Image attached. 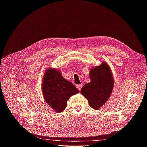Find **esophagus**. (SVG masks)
<instances>
[{"mask_svg": "<svg viewBox=\"0 0 147 147\" xmlns=\"http://www.w3.org/2000/svg\"><path fill=\"white\" fill-rule=\"evenodd\" d=\"M82 86H83L82 84H80V85H76V87L79 90H81V89H82Z\"/></svg>", "mask_w": 147, "mask_h": 147, "instance_id": "esophagus-1", "label": "esophagus"}]
</instances>
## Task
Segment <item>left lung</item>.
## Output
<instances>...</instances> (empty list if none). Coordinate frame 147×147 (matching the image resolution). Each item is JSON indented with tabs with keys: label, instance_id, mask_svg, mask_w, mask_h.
Listing matches in <instances>:
<instances>
[{
	"label": "left lung",
	"instance_id": "1",
	"mask_svg": "<svg viewBox=\"0 0 147 147\" xmlns=\"http://www.w3.org/2000/svg\"><path fill=\"white\" fill-rule=\"evenodd\" d=\"M89 74L91 82L82 87L81 93L88 100L90 107L98 110L110 97L114 80L111 68L105 62L92 67Z\"/></svg>",
	"mask_w": 147,
	"mask_h": 147
}]
</instances>
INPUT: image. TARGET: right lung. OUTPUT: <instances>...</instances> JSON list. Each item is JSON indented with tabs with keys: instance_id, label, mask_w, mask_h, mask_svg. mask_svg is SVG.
Here are the masks:
<instances>
[{
	"instance_id": "1",
	"label": "right lung",
	"mask_w": 147,
	"mask_h": 147,
	"mask_svg": "<svg viewBox=\"0 0 147 147\" xmlns=\"http://www.w3.org/2000/svg\"><path fill=\"white\" fill-rule=\"evenodd\" d=\"M42 90L47 104L57 112L63 111L69 98L79 93L73 83L64 78L60 71L51 67L43 74Z\"/></svg>"
}]
</instances>
